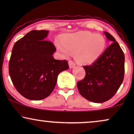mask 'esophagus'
I'll use <instances>...</instances> for the list:
<instances>
[{"label":"esophagus","mask_w":134,"mask_h":134,"mask_svg":"<svg viewBox=\"0 0 134 134\" xmlns=\"http://www.w3.org/2000/svg\"><path fill=\"white\" fill-rule=\"evenodd\" d=\"M68 63H69V66L70 68H73L76 66V64H75L74 63V62L72 61V60H69L68 62Z\"/></svg>","instance_id":"1"}]
</instances>
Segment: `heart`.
<instances>
[{
    "label": "heart",
    "instance_id": "1",
    "mask_svg": "<svg viewBox=\"0 0 134 134\" xmlns=\"http://www.w3.org/2000/svg\"><path fill=\"white\" fill-rule=\"evenodd\" d=\"M55 44L62 55L68 57L74 52V58L82 64H89L98 59L105 51L107 41L103 35L90 32L65 34L56 38Z\"/></svg>",
    "mask_w": 134,
    "mask_h": 134
}]
</instances>
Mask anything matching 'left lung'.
I'll list each match as a JSON object with an SVG mask.
<instances>
[{
    "label": "left lung",
    "instance_id": "1",
    "mask_svg": "<svg viewBox=\"0 0 134 134\" xmlns=\"http://www.w3.org/2000/svg\"><path fill=\"white\" fill-rule=\"evenodd\" d=\"M106 37L112 43L91 65L83 66V79L77 83L80 94L90 101L102 103L114 96L122 83L124 55L118 42L107 32Z\"/></svg>",
    "mask_w": 134,
    "mask_h": 134
}]
</instances>
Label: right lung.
<instances>
[{
    "label": "right lung",
    "instance_id": "add662e5",
    "mask_svg": "<svg viewBox=\"0 0 134 134\" xmlns=\"http://www.w3.org/2000/svg\"><path fill=\"white\" fill-rule=\"evenodd\" d=\"M48 30L30 31L13 47L8 69L18 92L30 100H41L51 94L58 74L69 68L66 60H55L56 48L45 40Z\"/></svg>",
    "mask_w": 134,
    "mask_h": 134
}]
</instances>
